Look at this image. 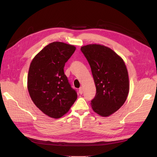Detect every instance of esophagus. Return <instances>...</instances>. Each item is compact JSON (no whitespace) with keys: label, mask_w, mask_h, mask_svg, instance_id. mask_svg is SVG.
I'll return each mask as SVG.
<instances>
[{"label":"esophagus","mask_w":157,"mask_h":157,"mask_svg":"<svg viewBox=\"0 0 157 157\" xmlns=\"http://www.w3.org/2000/svg\"><path fill=\"white\" fill-rule=\"evenodd\" d=\"M78 92L80 94H82L83 93V88L82 87H80L79 88V90H78Z\"/></svg>","instance_id":"34e87169"}]
</instances>
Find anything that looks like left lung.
Wrapping results in <instances>:
<instances>
[{"label":"left lung","instance_id":"left-lung-1","mask_svg":"<svg viewBox=\"0 0 157 157\" xmlns=\"http://www.w3.org/2000/svg\"><path fill=\"white\" fill-rule=\"evenodd\" d=\"M82 52L91 67L96 94L91 101L94 112L108 117L118 110L129 92V78L124 61L107 46L88 44Z\"/></svg>","mask_w":157,"mask_h":157}]
</instances>
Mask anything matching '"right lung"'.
I'll use <instances>...</instances> for the list:
<instances>
[{
  "label": "right lung",
  "mask_w": 157,
  "mask_h": 157,
  "mask_svg": "<svg viewBox=\"0 0 157 157\" xmlns=\"http://www.w3.org/2000/svg\"><path fill=\"white\" fill-rule=\"evenodd\" d=\"M76 48L61 42L45 46L32 60L27 88L32 101L45 115L59 118L67 113L77 98L64 73L65 63Z\"/></svg>",
  "instance_id": "obj_1"
}]
</instances>
